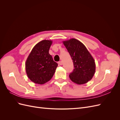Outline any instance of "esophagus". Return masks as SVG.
<instances>
[{"label": "esophagus", "instance_id": "1", "mask_svg": "<svg viewBox=\"0 0 120 120\" xmlns=\"http://www.w3.org/2000/svg\"><path fill=\"white\" fill-rule=\"evenodd\" d=\"M58 64H59L60 65H62V64H63V63H62V61H59V62H58Z\"/></svg>", "mask_w": 120, "mask_h": 120}]
</instances>
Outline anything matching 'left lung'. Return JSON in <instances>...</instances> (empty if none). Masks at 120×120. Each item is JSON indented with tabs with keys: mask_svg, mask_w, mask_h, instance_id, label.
I'll return each instance as SVG.
<instances>
[{
	"mask_svg": "<svg viewBox=\"0 0 120 120\" xmlns=\"http://www.w3.org/2000/svg\"><path fill=\"white\" fill-rule=\"evenodd\" d=\"M73 61L74 69L69 75L71 80L78 85L88 82L95 73L94 58L85 45L75 38L63 41Z\"/></svg>",
	"mask_w": 120,
	"mask_h": 120,
	"instance_id": "8db88e82",
	"label": "left lung"
}]
</instances>
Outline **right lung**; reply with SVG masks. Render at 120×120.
<instances>
[{"mask_svg": "<svg viewBox=\"0 0 120 120\" xmlns=\"http://www.w3.org/2000/svg\"><path fill=\"white\" fill-rule=\"evenodd\" d=\"M52 41L43 40L32 49L25 62L28 78L35 83L42 85L49 82L56 71L58 64L53 61L49 50Z\"/></svg>", "mask_w": 120, "mask_h": 120, "instance_id": "obj_1", "label": "right lung"}]
</instances>
